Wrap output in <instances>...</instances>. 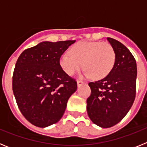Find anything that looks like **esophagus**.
Here are the masks:
<instances>
[{
  "instance_id": "1",
  "label": "esophagus",
  "mask_w": 147,
  "mask_h": 147,
  "mask_svg": "<svg viewBox=\"0 0 147 147\" xmlns=\"http://www.w3.org/2000/svg\"><path fill=\"white\" fill-rule=\"evenodd\" d=\"M82 84H84V82H82V80H78V81H77L78 87L81 86V85H82Z\"/></svg>"
}]
</instances>
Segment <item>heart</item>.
Wrapping results in <instances>:
<instances>
[{
    "label": "heart",
    "mask_w": 147,
    "mask_h": 147,
    "mask_svg": "<svg viewBox=\"0 0 147 147\" xmlns=\"http://www.w3.org/2000/svg\"><path fill=\"white\" fill-rule=\"evenodd\" d=\"M115 62L113 47L107 42L81 41L70 49L69 54L61 56L59 65L65 74L73 76L82 67L85 76L101 80L111 72Z\"/></svg>",
    "instance_id": "1"
}]
</instances>
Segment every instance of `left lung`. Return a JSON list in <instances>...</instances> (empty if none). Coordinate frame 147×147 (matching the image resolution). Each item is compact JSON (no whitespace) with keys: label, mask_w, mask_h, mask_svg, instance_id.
<instances>
[{"label":"left lung","mask_w":147,"mask_h":147,"mask_svg":"<svg viewBox=\"0 0 147 147\" xmlns=\"http://www.w3.org/2000/svg\"><path fill=\"white\" fill-rule=\"evenodd\" d=\"M115 52L111 72L104 79L89 82L90 96L87 111L95 124L108 128L120 122L134 102L136 93L137 65L129 49L115 39L107 37Z\"/></svg>","instance_id":"left-lung-1"}]
</instances>
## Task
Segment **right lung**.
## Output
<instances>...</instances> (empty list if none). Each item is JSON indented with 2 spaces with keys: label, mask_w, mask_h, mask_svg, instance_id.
<instances>
[{
  "label": "right lung",
  "mask_w": 147,
  "mask_h": 147,
  "mask_svg": "<svg viewBox=\"0 0 147 147\" xmlns=\"http://www.w3.org/2000/svg\"><path fill=\"white\" fill-rule=\"evenodd\" d=\"M76 40L42 42L23 51L15 64L12 90L18 108L33 125L45 127L60 120L77 83L59 65Z\"/></svg>",
  "instance_id": "1"
}]
</instances>
